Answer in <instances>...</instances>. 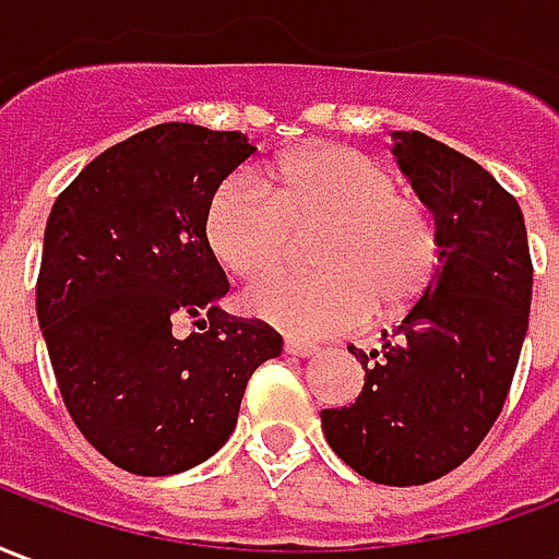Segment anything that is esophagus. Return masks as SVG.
<instances>
[{"instance_id":"1","label":"esophagus","mask_w":559,"mask_h":559,"mask_svg":"<svg viewBox=\"0 0 559 559\" xmlns=\"http://www.w3.org/2000/svg\"><path fill=\"white\" fill-rule=\"evenodd\" d=\"M284 353H290V356H299V359H308V356H314L317 347H314V344H305V341L287 338V341H284Z\"/></svg>"}]
</instances>
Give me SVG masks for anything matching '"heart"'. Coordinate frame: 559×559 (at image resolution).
<instances>
[{"label":"heart","mask_w":559,"mask_h":559,"mask_svg":"<svg viewBox=\"0 0 559 559\" xmlns=\"http://www.w3.org/2000/svg\"><path fill=\"white\" fill-rule=\"evenodd\" d=\"M323 227L317 272H275L245 290V308L299 338H326L368 317L411 311L431 287L443 236L428 203L395 191L380 160L347 146L299 148L269 179L233 173L206 212V242L224 269H275L293 230Z\"/></svg>","instance_id":"obj_1"}]
</instances>
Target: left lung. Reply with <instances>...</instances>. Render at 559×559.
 <instances>
[{"instance_id": "left-lung-1", "label": "left lung", "mask_w": 559, "mask_h": 559, "mask_svg": "<svg viewBox=\"0 0 559 559\" xmlns=\"http://www.w3.org/2000/svg\"><path fill=\"white\" fill-rule=\"evenodd\" d=\"M395 155L440 224V269L380 350L350 347L362 392L320 421L344 464L404 488L464 464L503 411L533 260L518 200L485 167L421 131H395Z\"/></svg>"}]
</instances>
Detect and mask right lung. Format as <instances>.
Wrapping results in <instances>:
<instances>
[{
  "instance_id": "obj_1",
  "label": "right lung",
  "mask_w": 559,
  "mask_h": 559,
  "mask_svg": "<svg viewBox=\"0 0 559 559\" xmlns=\"http://www.w3.org/2000/svg\"><path fill=\"white\" fill-rule=\"evenodd\" d=\"M254 152L239 131L164 122L90 160L50 209L35 311L59 395L128 473L215 455L251 374L281 353L269 323L215 305L230 281L206 242L212 197ZM182 319L201 332L182 340Z\"/></svg>"
}]
</instances>
